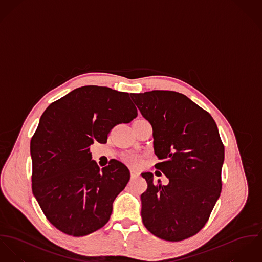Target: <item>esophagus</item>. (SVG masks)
I'll return each mask as SVG.
<instances>
[{
    "label": "esophagus",
    "mask_w": 262,
    "mask_h": 262,
    "mask_svg": "<svg viewBox=\"0 0 262 262\" xmlns=\"http://www.w3.org/2000/svg\"><path fill=\"white\" fill-rule=\"evenodd\" d=\"M130 177H132V179H136L139 177V173L135 170H130Z\"/></svg>",
    "instance_id": "obj_1"
}]
</instances>
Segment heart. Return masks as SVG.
<instances>
[{"mask_svg": "<svg viewBox=\"0 0 262 262\" xmlns=\"http://www.w3.org/2000/svg\"><path fill=\"white\" fill-rule=\"evenodd\" d=\"M125 162L133 166V167H138L142 164V158L139 156V155H136V154H133V155H128L126 158H125Z\"/></svg>", "mask_w": 262, "mask_h": 262, "instance_id": "1", "label": "heart"}]
</instances>
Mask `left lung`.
Instances as JSON below:
<instances>
[{
	"label": "left lung",
	"mask_w": 262,
	"mask_h": 262,
	"mask_svg": "<svg viewBox=\"0 0 262 262\" xmlns=\"http://www.w3.org/2000/svg\"><path fill=\"white\" fill-rule=\"evenodd\" d=\"M133 101L154 130L156 164L169 179L154 183L142 174L147 189L142 194L145 228L167 241H181L199 232L221 190L224 145L217 125L202 107L186 95L170 90L130 93Z\"/></svg>",
	"instance_id": "8db88e82"
}]
</instances>
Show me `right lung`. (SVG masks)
<instances>
[{
    "label": "right lung",
    "mask_w": 262,
    "mask_h": 262,
    "mask_svg": "<svg viewBox=\"0 0 262 262\" xmlns=\"http://www.w3.org/2000/svg\"><path fill=\"white\" fill-rule=\"evenodd\" d=\"M137 116L128 93L96 85L72 90L41 116L31 140L32 192L61 232L85 236L108 222L130 174L117 161L100 171L89 146Z\"/></svg>",
    "instance_id": "add662e5"
}]
</instances>
